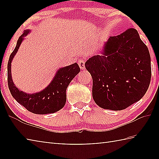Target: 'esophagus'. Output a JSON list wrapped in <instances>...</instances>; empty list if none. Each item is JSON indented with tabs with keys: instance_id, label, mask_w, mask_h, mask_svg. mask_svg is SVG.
Instances as JSON below:
<instances>
[{
	"instance_id": "obj_1",
	"label": "esophagus",
	"mask_w": 159,
	"mask_h": 159,
	"mask_svg": "<svg viewBox=\"0 0 159 159\" xmlns=\"http://www.w3.org/2000/svg\"><path fill=\"white\" fill-rule=\"evenodd\" d=\"M79 65L81 69H85V59L80 58L79 60Z\"/></svg>"
}]
</instances>
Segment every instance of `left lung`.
<instances>
[{
  "label": "left lung",
  "mask_w": 159,
  "mask_h": 159,
  "mask_svg": "<svg viewBox=\"0 0 159 159\" xmlns=\"http://www.w3.org/2000/svg\"><path fill=\"white\" fill-rule=\"evenodd\" d=\"M93 78V98L101 108L119 111L139 101L152 76L149 50L136 29L109 39L102 55L87 60Z\"/></svg>",
  "instance_id": "left-lung-1"
}]
</instances>
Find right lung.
<instances>
[{
    "mask_svg": "<svg viewBox=\"0 0 159 159\" xmlns=\"http://www.w3.org/2000/svg\"><path fill=\"white\" fill-rule=\"evenodd\" d=\"M29 32V30L25 31L21 35L15 50L10 56L7 63V83L9 90L16 101L25 107L29 111L36 114H52L62 109L65 105L66 88L70 82L79 73L80 67L77 63H74L60 69L50 84L39 93L27 94L19 90L12 82L11 62L24 37L26 36Z\"/></svg>",
    "mask_w": 159,
    "mask_h": 159,
    "instance_id": "right-lung-1",
    "label": "right lung"
}]
</instances>
